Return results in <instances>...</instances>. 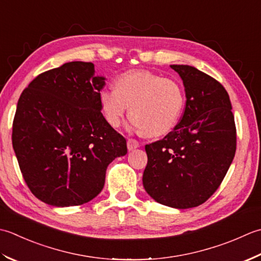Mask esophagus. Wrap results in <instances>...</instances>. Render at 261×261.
I'll return each mask as SVG.
<instances>
[{"label":"esophagus","mask_w":261,"mask_h":261,"mask_svg":"<svg viewBox=\"0 0 261 261\" xmlns=\"http://www.w3.org/2000/svg\"><path fill=\"white\" fill-rule=\"evenodd\" d=\"M138 145H140V143H138V141H136L135 138H128V140H127V147H128L129 151L135 150V148L138 147Z\"/></svg>","instance_id":"34e87169"}]
</instances>
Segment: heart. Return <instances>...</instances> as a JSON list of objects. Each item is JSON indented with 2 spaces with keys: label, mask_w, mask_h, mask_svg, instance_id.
Returning <instances> with one entry per match:
<instances>
[{
  "label": "heart",
  "mask_w": 261,
  "mask_h": 261,
  "mask_svg": "<svg viewBox=\"0 0 261 261\" xmlns=\"http://www.w3.org/2000/svg\"><path fill=\"white\" fill-rule=\"evenodd\" d=\"M99 101L110 126L118 127L129 107L132 125L143 135L154 137L167 134L177 125L186 95L172 79L150 71H129L115 80V90H101Z\"/></svg>",
  "instance_id": "obj_1"
}]
</instances>
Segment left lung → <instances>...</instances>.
Instances as JSON below:
<instances>
[{
  "label": "left lung",
  "mask_w": 261,
  "mask_h": 261,
  "mask_svg": "<svg viewBox=\"0 0 261 261\" xmlns=\"http://www.w3.org/2000/svg\"><path fill=\"white\" fill-rule=\"evenodd\" d=\"M181 76L186 107L179 123L145 145L146 193L158 203L185 210L199 206L220 187L237 150L230 97L222 84L189 65H171Z\"/></svg>",
  "instance_id": "1"
}]
</instances>
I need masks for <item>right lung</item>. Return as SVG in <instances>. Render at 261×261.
Here are the masks:
<instances>
[{
    "instance_id": "obj_1",
    "label": "right lung",
    "mask_w": 261,
    "mask_h": 261,
    "mask_svg": "<svg viewBox=\"0 0 261 261\" xmlns=\"http://www.w3.org/2000/svg\"><path fill=\"white\" fill-rule=\"evenodd\" d=\"M105 77L90 62L40 73L21 93L12 145L24 181L44 203L77 206L103 188L106 170L127 153L125 137L101 113Z\"/></svg>"
}]
</instances>
